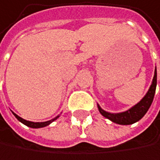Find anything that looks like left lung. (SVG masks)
Here are the masks:
<instances>
[{"label":"left lung","instance_id":"8db88e82","mask_svg":"<svg viewBox=\"0 0 160 160\" xmlns=\"http://www.w3.org/2000/svg\"><path fill=\"white\" fill-rule=\"evenodd\" d=\"M156 88H157V68L155 69V73H154V77L152 80V84L148 91L146 92L144 97L135 105H133L127 111H124L121 113H110V112L104 111L99 104H98V109L100 113L102 114V116H103L104 118L111 120L112 122L116 124L131 125L142 119L143 116L147 113L148 109L150 108L153 102L155 92H156Z\"/></svg>","mask_w":160,"mask_h":160}]
</instances>
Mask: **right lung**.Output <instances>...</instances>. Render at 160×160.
Wrapping results in <instances>:
<instances>
[{"mask_svg":"<svg viewBox=\"0 0 160 160\" xmlns=\"http://www.w3.org/2000/svg\"><path fill=\"white\" fill-rule=\"evenodd\" d=\"M12 113H13V115L16 117V118L18 120V121H20V122H21V123H23L24 125H26V126H28V127H30V128H40L46 127V126L50 125L52 122H54L55 120L58 119V118H59V116H60V115H58V116H57L56 118H54L53 119L48 120V121H44V122H32V121H29V120L23 119L22 118L18 117L17 114H15L14 112H12Z\"/></svg>","mask_w":160,"mask_h":160,"instance_id":"1","label":"right lung"}]
</instances>
